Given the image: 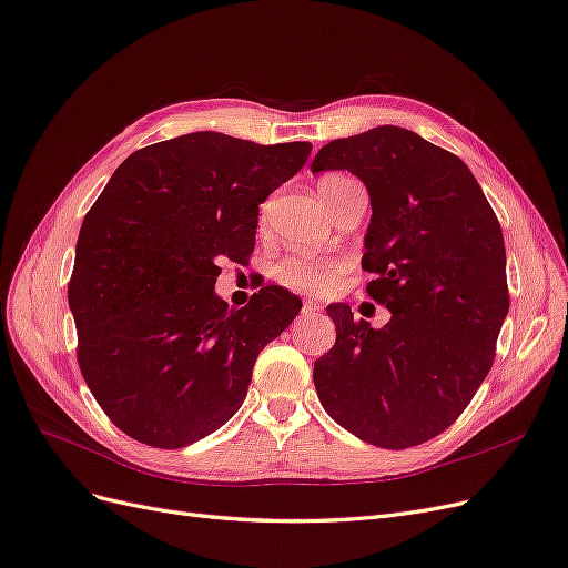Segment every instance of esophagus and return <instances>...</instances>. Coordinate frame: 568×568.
<instances>
[{
  "label": "esophagus",
  "mask_w": 568,
  "mask_h": 568,
  "mask_svg": "<svg viewBox=\"0 0 568 568\" xmlns=\"http://www.w3.org/2000/svg\"><path fill=\"white\" fill-rule=\"evenodd\" d=\"M315 313H320V303H315V301H305V303H303V317H307V315H315Z\"/></svg>",
  "instance_id": "esophagus-1"
}]
</instances>
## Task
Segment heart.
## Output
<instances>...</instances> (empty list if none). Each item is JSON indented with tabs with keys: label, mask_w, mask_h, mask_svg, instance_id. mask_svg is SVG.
Masks as SVG:
<instances>
[{
	"label": "heart",
	"mask_w": 568,
	"mask_h": 568,
	"mask_svg": "<svg viewBox=\"0 0 568 568\" xmlns=\"http://www.w3.org/2000/svg\"><path fill=\"white\" fill-rule=\"evenodd\" d=\"M336 180H341V178L322 180L320 189L336 182ZM343 272H346V263H343L341 257L294 253V255H286L284 261L274 265V280H277L286 288L298 291V294L326 296L336 288Z\"/></svg>",
	"instance_id": "b5f03b06"
}]
</instances>
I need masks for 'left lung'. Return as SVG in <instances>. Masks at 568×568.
Masks as SVG:
<instances>
[{"instance_id": "obj_1", "label": "left lung", "mask_w": 568, "mask_h": 568, "mask_svg": "<svg viewBox=\"0 0 568 568\" xmlns=\"http://www.w3.org/2000/svg\"><path fill=\"white\" fill-rule=\"evenodd\" d=\"M311 170H348L365 182L367 294L390 313L372 329L346 303L326 307L336 343L315 363L320 403L379 448L432 440L493 367L509 311L500 222L462 159L405 128L334 140Z\"/></svg>"}]
</instances>
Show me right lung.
<instances>
[{"mask_svg": "<svg viewBox=\"0 0 568 568\" xmlns=\"http://www.w3.org/2000/svg\"><path fill=\"white\" fill-rule=\"evenodd\" d=\"M311 151L182 134L134 151L84 215L68 284L78 363L130 438L184 448L242 407L257 353L294 322L301 298L263 286L230 311L215 294L217 263L251 255L257 205Z\"/></svg>", "mask_w": 568, "mask_h": 568, "instance_id": "right-lung-1", "label": "right lung"}]
</instances>
